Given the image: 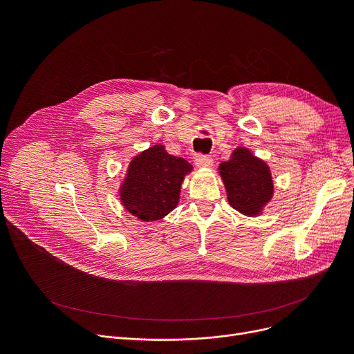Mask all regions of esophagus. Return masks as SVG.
<instances>
[{"label":"esophagus","instance_id":"1","mask_svg":"<svg viewBox=\"0 0 354 354\" xmlns=\"http://www.w3.org/2000/svg\"><path fill=\"white\" fill-rule=\"evenodd\" d=\"M195 163L198 167H211L214 165V159L211 156H207V155H198L195 158Z\"/></svg>","mask_w":354,"mask_h":354}]
</instances>
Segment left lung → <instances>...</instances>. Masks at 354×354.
<instances>
[{"mask_svg": "<svg viewBox=\"0 0 354 354\" xmlns=\"http://www.w3.org/2000/svg\"><path fill=\"white\" fill-rule=\"evenodd\" d=\"M230 205L247 216H259L274 196L270 166L248 147L234 149L228 162L218 166Z\"/></svg>", "mask_w": 354, "mask_h": 354, "instance_id": "left-lung-1", "label": "left lung"}]
</instances>
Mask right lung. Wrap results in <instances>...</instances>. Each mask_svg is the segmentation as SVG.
<instances>
[{"mask_svg":"<svg viewBox=\"0 0 354 354\" xmlns=\"http://www.w3.org/2000/svg\"><path fill=\"white\" fill-rule=\"evenodd\" d=\"M194 171L183 158L166 152L158 143L132 158L119 187L124 209L143 222H153L174 211L185 176Z\"/></svg>","mask_w":354,"mask_h":354,"instance_id":"add662e5","label":"right lung"}]
</instances>
